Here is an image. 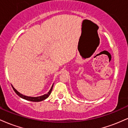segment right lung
Here are the masks:
<instances>
[{
    "label": "right lung",
    "mask_w": 128,
    "mask_h": 128,
    "mask_svg": "<svg viewBox=\"0 0 128 128\" xmlns=\"http://www.w3.org/2000/svg\"><path fill=\"white\" fill-rule=\"evenodd\" d=\"M53 86H54V84H53L52 87H51L50 90L49 91V92H48V93L45 94H44V95H42V96H38V97H30V96H24V95L20 93V92H19L17 90L14 88V87L12 86V87L13 90H14V92H16V93L18 95V96H20V98H22V99L32 101V102H41V101L47 99V98H48V97L49 96V95L50 94L51 92H52V91Z\"/></svg>",
    "instance_id": "obj_1"
}]
</instances>
